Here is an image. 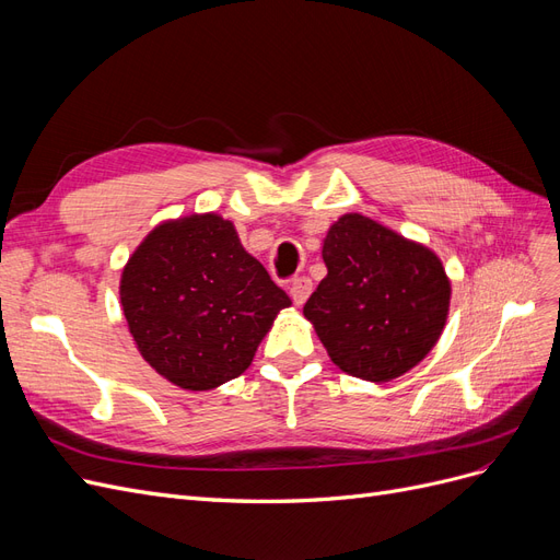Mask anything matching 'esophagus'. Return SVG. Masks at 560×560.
Segmentation results:
<instances>
[{
	"instance_id": "34e87169",
	"label": "esophagus",
	"mask_w": 560,
	"mask_h": 560,
	"mask_svg": "<svg viewBox=\"0 0 560 560\" xmlns=\"http://www.w3.org/2000/svg\"><path fill=\"white\" fill-rule=\"evenodd\" d=\"M311 292H313V282L308 278H296L290 284V296H292V301L296 303V306H303V303L308 301Z\"/></svg>"
}]
</instances>
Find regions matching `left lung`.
<instances>
[{"label": "left lung", "mask_w": 560, "mask_h": 560, "mask_svg": "<svg viewBox=\"0 0 560 560\" xmlns=\"http://www.w3.org/2000/svg\"><path fill=\"white\" fill-rule=\"evenodd\" d=\"M322 259L327 276L303 315L338 369L387 383L428 358L451 308V280L430 247L348 212L329 226Z\"/></svg>", "instance_id": "obj_1"}]
</instances>
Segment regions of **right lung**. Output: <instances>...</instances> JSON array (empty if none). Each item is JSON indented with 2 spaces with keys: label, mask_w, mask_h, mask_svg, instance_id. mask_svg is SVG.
I'll use <instances>...</instances> for the list:
<instances>
[{
  "label": "right lung",
  "mask_w": 560,
  "mask_h": 560,
  "mask_svg": "<svg viewBox=\"0 0 560 560\" xmlns=\"http://www.w3.org/2000/svg\"><path fill=\"white\" fill-rule=\"evenodd\" d=\"M118 296L144 362L191 393L238 378L292 306L217 212L151 229L124 266Z\"/></svg>",
  "instance_id": "add662e5"
}]
</instances>
